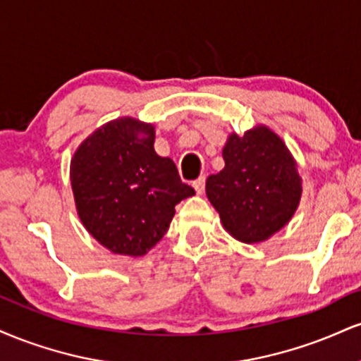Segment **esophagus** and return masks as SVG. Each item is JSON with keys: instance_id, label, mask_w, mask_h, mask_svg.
<instances>
[{"instance_id": "esophagus-1", "label": "esophagus", "mask_w": 361, "mask_h": 361, "mask_svg": "<svg viewBox=\"0 0 361 361\" xmlns=\"http://www.w3.org/2000/svg\"><path fill=\"white\" fill-rule=\"evenodd\" d=\"M193 188L198 195L204 193L205 192V176H200L198 180H195L193 181Z\"/></svg>"}]
</instances>
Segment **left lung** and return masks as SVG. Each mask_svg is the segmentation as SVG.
Masks as SVG:
<instances>
[{"instance_id":"8db88e82","label":"left lung","mask_w":361,"mask_h":361,"mask_svg":"<svg viewBox=\"0 0 361 361\" xmlns=\"http://www.w3.org/2000/svg\"><path fill=\"white\" fill-rule=\"evenodd\" d=\"M226 166L207 178L205 192L224 229L241 243L267 241L295 214L302 178L290 151L271 128L231 134L222 149Z\"/></svg>"}]
</instances>
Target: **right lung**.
<instances>
[{
  "label": "right lung",
  "instance_id": "add662e5",
  "mask_svg": "<svg viewBox=\"0 0 361 361\" xmlns=\"http://www.w3.org/2000/svg\"><path fill=\"white\" fill-rule=\"evenodd\" d=\"M154 126L122 117L81 142L71 186L82 226L115 255L144 256L166 234L175 207L195 190L154 151Z\"/></svg>",
  "mask_w": 361,
  "mask_h": 361
}]
</instances>
